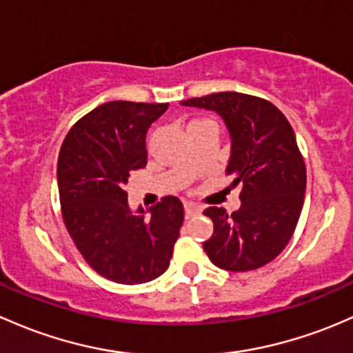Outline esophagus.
<instances>
[{
	"label": "esophagus",
	"mask_w": 353,
	"mask_h": 353,
	"mask_svg": "<svg viewBox=\"0 0 353 353\" xmlns=\"http://www.w3.org/2000/svg\"><path fill=\"white\" fill-rule=\"evenodd\" d=\"M196 211H198V206H196L194 203H192V201L184 203V213H186V218L192 216V214H194Z\"/></svg>",
	"instance_id": "34e87169"
}]
</instances>
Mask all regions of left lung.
I'll list each match as a JSON object with an SVG mask.
<instances>
[{
  "label": "left lung",
  "instance_id": "left-lung-1",
  "mask_svg": "<svg viewBox=\"0 0 353 353\" xmlns=\"http://www.w3.org/2000/svg\"><path fill=\"white\" fill-rule=\"evenodd\" d=\"M228 145L223 194L239 208L211 206L213 236L203 242L214 265L245 272L265 265L289 242L306 189V165L296 133L269 99L236 91L201 98Z\"/></svg>",
  "mask_w": 353,
  "mask_h": 353
}]
</instances>
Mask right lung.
Here are the masks:
<instances>
[{
    "label": "right lung",
    "instance_id": "obj_1",
    "mask_svg": "<svg viewBox=\"0 0 353 353\" xmlns=\"http://www.w3.org/2000/svg\"><path fill=\"white\" fill-rule=\"evenodd\" d=\"M167 110L169 103H103L79 118L62 142L57 164L62 216L88 264L114 283H147L161 276L183 225L177 201L170 223L164 225L157 210L148 213L145 199L135 205L132 198L133 172L147 164V133Z\"/></svg>",
    "mask_w": 353,
    "mask_h": 353
}]
</instances>
